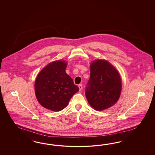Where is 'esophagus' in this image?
Returning a JSON list of instances; mask_svg holds the SVG:
<instances>
[{"instance_id": "1", "label": "esophagus", "mask_w": 155, "mask_h": 155, "mask_svg": "<svg viewBox=\"0 0 155 155\" xmlns=\"http://www.w3.org/2000/svg\"><path fill=\"white\" fill-rule=\"evenodd\" d=\"M78 87H79L80 91H81L82 89V84H79V85H78Z\"/></svg>"}]
</instances>
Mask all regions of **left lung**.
Segmentation results:
<instances>
[{
  "label": "left lung",
  "mask_w": 155,
  "mask_h": 155,
  "mask_svg": "<svg viewBox=\"0 0 155 155\" xmlns=\"http://www.w3.org/2000/svg\"><path fill=\"white\" fill-rule=\"evenodd\" d=\"M121 91V78L114 66L104 60H97L91 64L85 95L93 108L102 111L112 107L117 102Z\"/></svg>",
  "instance_id": "1"
}]
</instances>
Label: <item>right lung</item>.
Instances as JSON below:
<instances>
[{
    "label": "right lung",
    "instance_id": "right-lung-1",
    "mask_svg": "<svg viewBox=\"0 0 155 155\" xmlns=\"http://www.w3.org/2000/svg\"><path fill=\"white\" fill-rule=\"evenodd\" d=\"M67 63L58 60L49 63L38 73L35 84L38 102L53 111L65 108L79 88L66 73Z\"/></svg>",
    "mask_w": 155,
    "mask_h": 155
}]
</instances>
